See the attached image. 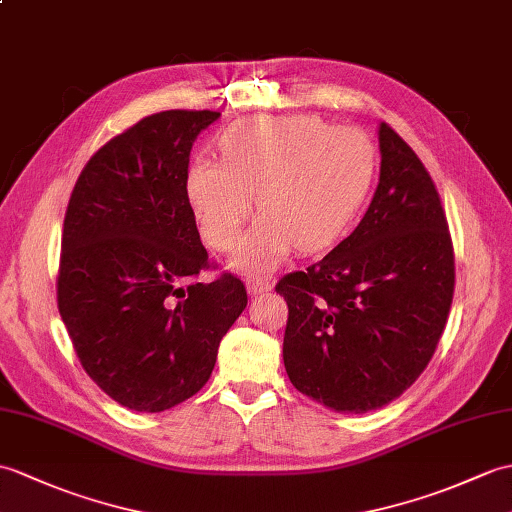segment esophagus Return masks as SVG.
<instances>
[{"mask_svg":"<svg viewBox=\"0 0 512 512\" xmlns=\"http://www.w3.org/2000/svg\"><path fill=\"white\" fill-rule=\"evenodd\" d=\"M246 290H248V294L255 296V294H264V292L272 290V285L264 277H248L246 279Z\"/></svg>","mask_w":512,"mask_h":512,"instance_id":"1","label":"esophagus"}]
</instances>
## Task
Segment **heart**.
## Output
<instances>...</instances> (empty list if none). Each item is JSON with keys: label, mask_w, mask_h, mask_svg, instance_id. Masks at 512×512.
Segmentation results:
<instances>
[{"label": "heart", "mask_w": 512, "mask_h": 512, "mask_svg": "<svg viewBox=\"0 0 512 512\" xmlns=\"http://www.w3.org/2000/svg\"><path fill=\"white\" fill-rule=\"evenodd\" d=\"M222 161L198 157L185 194L200 235L229 251L255 209L264 211L244 235L233 266L275 268L294 248L318 253L349 229L371 189L375 146L355 128H331L312 115H261L220 137Z\"/></svg>", "instance_id": "obj_1"}]
</instances>
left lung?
<instances>
[{
  "mask_svg": "<svg viewBox=\"0 0 512 512\" xmlns=\"http://www.w3.org/2000/svg\"><path fill=\"white\" fill-rule=\"evenodd\" d=\"M379 183L355 231L277 283L294 388L362 414L403 395L432 360L454 299V246L432 176L379 124Z\"/></svg>",
  "mask_w": 512,
  "mask_h": 512,
  "instance_id": "left-lung-1",
  "label": "left lung"
}]
</instances>
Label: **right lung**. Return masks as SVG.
<instances>
[{
	"label": "right lung",
	"mask_w": 512,
	"mask_h": 512,
	"mask_svg": "<svg viewBox=\"0 0 512 512\" xmlns=\"http://www.w3.org/2000/svg\"><path fill=\"white\" fill-rule=\"evenodd\" d=\"M216 111H161L93 154L71 192L58 312L82 368L135 412L207 384L248 303L244 283H194L209 255L185 194L189 152Z\"/></svg>",
	"instance_id": "right-lung-1"
}]
</instances>
